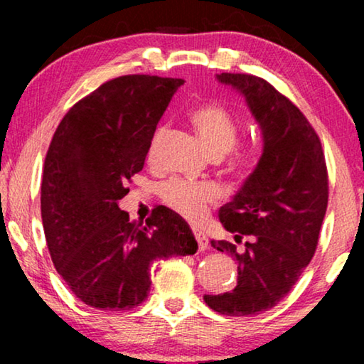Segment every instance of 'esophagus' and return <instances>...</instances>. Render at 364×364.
I'll use <instances>...</instances> for the list:
<instances>
[{
  "label": "esophagus",
  "instance_id": "obj_1",
  "mask_svg": "<svg viewBox=\"0 0 364 364\" xmlns=\"http://www.w3.org/2000/svg\"><path fill=\"white\" fill-rule=\"evenodd\" d=\"M193 235H196L197 242H198V248H200V252H205L208 248V238L205 233L198 232V230H193Z\"/></svg>",
  "mask_w": 364,
  "mask_h": 364
}]
</instances>
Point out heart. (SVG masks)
I'll return each instance as SVG.
<instances>
[{
  "label": "heart",
  "mask_w": 364,
  "mask_h": 364,
  "mask_svg": "<svg viewBox=\"0 0 364 364\" xmlns=\"http://www.w3.org/2000/svg\"><path fill=\"white\" fill-rule=\"evenodd\" d=\"M191 122L212 157L220 159L235 147L238 139L237 121L220 104H205L193 109L191 112ZM162 131V127L157 129L149 147V157L154 156V149ZM227 166L232 173L245 177L257 166V154L252 149L238 151L228 159ZM161 196L166 205L181 217L187 218L188 222H200L208 212V207L218 200L220 191L213 183L172 181L162 187Z\"/></svg>",
  "instance_id": "1"
}]
</instances>
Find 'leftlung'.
Here are the masks:
<instances>
[{
	"label": "left lung",
	"mask_w": 364,
	"mask_h": 364,
	"mask_svg": "<svg viewBox=\"0 0 364 364\" xmlns=\"http://www.w3.org/2000/svg\"><path fill=\"white\" fill-rule=\"evenodd\" d=\"M223 86L245 97L262 131L263 151L253 172L218 212L235 243L212 245L237 263V287L205 295L212 310L250 316L288 295L315 255L328 205V173L321 142L300 109L265 79L217 74Z\"/></svg>",
	"instance_id": "1"
}]
</instances>
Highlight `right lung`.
I'll list each match as a JSON object with an SVG mask.
<instances>
[{"label": "right lung", "instance_id": "add662e5", "mask_svg": "<svg viewBox=\"0 0 364 364\" xmlns=\"http://www.w3.org/2000/svg\"><path fill=\"white\" fill-rule=\"evenodd\" d=\"M182 79L132 74L104 82L69 109L44 161L41 217L53 263L71 291L97 310H131L151 290V265L197 252L167 207L131 222L119 208L141 172L154 132Z\"/></svg>", "mask_w": 364, "mask_h": 364}]
</instances>
